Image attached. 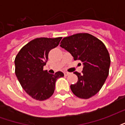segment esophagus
<instances>
[{"instance_id": "obj_1", "label": "esophagus", "mask_w": 125, "mask_h": 125, "mask_svg": "<svg viewBox=\"0 0 125 125\" xmlns=\"http://www.w3.org/2000/svg\"><path fill=\"white\" fill-rule=\"evenodd\" d=\"M69 74H70V73H69V72H64V75H65V76H68Z\"/></svg>"}]
</instances>
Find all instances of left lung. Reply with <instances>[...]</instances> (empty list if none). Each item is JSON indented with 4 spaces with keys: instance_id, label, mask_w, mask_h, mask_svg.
<instances>
[{
    "instance_id": "obj_1",
    "label": "left lung",
    "mask_w": 125,
    "mask_h": 125,
    "mask_svg": "<svg viewBox=\"0 0 125 125\" xmlns=\"http://www.w3.org/2000/svg\"><path fill=\"white\" fill-rule=\"evenodd\" d=\"M60 47L74 60L83 63L82 73L75 72L78 82L70 88L76 96L88 99L99 92L108 76L110 58L104 44L88 33H77L63 39Z\"/></svg>"
}]
</instances>
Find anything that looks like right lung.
I'll use <instances>...</instances> for the list:
<instances>
[{
  "mask_svg": "<svg viewBox=\"0 0 125 125\" xmlns=\"http://www.w3.org/2000/svg\"><path fill=\"white\" fill-rule=\"evenodd\" d=\"M62 37H41L33 39L22 47L15 60V74L21 86L33 98L45 100L52 96L62 72L55 74L43 70L50 50L59 45Z\"/></svg>",
  "mask_w": 125,
  "mask_h": 125,
  "instance_id": "right-lung-1",
  "label": "right lung"
}]
</instances>
